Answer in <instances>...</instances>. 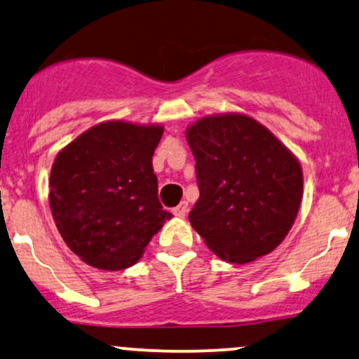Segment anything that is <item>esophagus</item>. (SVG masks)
I'll return each instance as SVG.
<instances>
[{
    "label": "esophagus",
    "instance_id": "1",
    "mask_svg": "<svg viewBox=\"0 0 359 359\" xmlns=\"http://www.w3.org/2000/svg\"><path fill=\"white\" fill-rule=\"evenodd\" d=\"M187 211H189V204L185 203V201H182V203L177 205V208H174V214L179 217H184L185 214H187Z\"/></svg>",
    "mask_w": 359,
    "mask_h": 359
}]
</instances>
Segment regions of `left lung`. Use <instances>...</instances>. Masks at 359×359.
<instances>
[{"label":"left lung","mask_w":359,"mask_h":359,"mask_svg":"<svg viewBox=\"0 0 359 359\" xmlns=\"http://www.w3.org/2000/svg\"><path fill=\"white\" fill-rule=\"evenodd\" d=\"M199 201L192 228L217 257L248 263L273 251L302 201V170L265 126L243 114L199 119L187 130Z\"/></svg>","instance_id":"1"}]
</instances>
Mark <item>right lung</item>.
Masks as SVG:
<instances>
[{"mask_svg":"<svg viewBox=\"0 0 359 359\" xmlns=\"http://www.w3.org/2000/svg\"><path fill=\"white\" fill-rule=\"evenodd\" d=\"M162 135V126L108 121L57 155L48 194L52 216L69 248L88 265H135L172 217L158 201L151 165Z\"/></svg>","mask_w":359,"mask_h":359,"instance_id":"right-lung-1","label":"right lung"}]
</instances>
